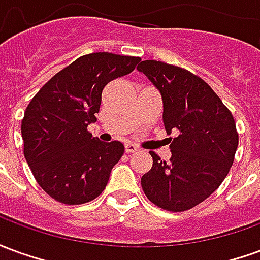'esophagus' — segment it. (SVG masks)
<instances>
[{
  "mask_svg": "<svg viewBox=\"0 0 260 260\" xmlns=\"http://www.w3.org/2000/svg\"><path fill=\"white\" fill-rule=\"evenodd\" d=\"M138 150V146H135L134 143H126L125 145V153H134Z\"/></svg>",
  "mask_w": 260,
  "mask_h": 260,
  "instance_id": "esophagus-1",
  "label": "esophagus"
}]
</instances>
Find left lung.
<instances>
[{
	"mask_svg": "<svg viewBox=\"0 0 260 260\" xmlns=\"http://www.w3.org/2000/svg\"><path fill=\"white\" fill-rule=\"evenodd\" d=\"M138 71L161 94L167 134H178L170 161L150 152L153 166L142 177V189L156 206L184 212L212 195L229 174L238 147L235 121L212 87L189 71L154 59L142 61Z\"/></svg>",
	"mask_w": 260,
	"mask_h": 260,
	"instance_id": "obj_1",
	"label": "left lung"
}]
</instances>
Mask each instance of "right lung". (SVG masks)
Segmentation results:
<instances>
[{
	"instance_id": "obj_1",
	"label": "right lung",
	"mask_w": 260,
	"mask_h": 260,
	"mask_svg": "<svg viewBox=\"0 0 260 260\" xmlns=\"http://www.w3.org/2000/svg\"><path fill=\"white\" fill-rule=\"evenodd\" d=\"M139 57L93 53L79 57L43 86L22 119L23 153L37 184L55 201L82 205L96 199L124 154V145L93 138L108 82L131 74Z\"/></svg>"
}]
</instances>
